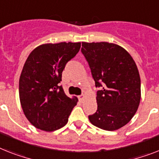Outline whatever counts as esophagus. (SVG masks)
Segmentation results:
<instances>
[{"mask_svg": "<svg viewBox=\"0 0 159 159\" xmlns=\"http://www.w3.org/2000/svg\"><path fill=\"white\" fill-rule=\"evenodd\" d=\"M78 98H79V100L80 101V102H83V101L84 100V94H81V95H80Z\"/></svg>", "mask_w": 159, "mask_h": 159, "instance_id": "esophagus-1", "label": "esophagus"}]
</instances>
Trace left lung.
<instances>
[{
  "label": "left lung",
  "mask_w": 159,
  "mask_h": 159,
  "mask_svg": "<svg viewBox=\"0 0 159 159\" xmlns=\"http://www.w3.org/2000/svg\"><path fill=\"white\" fill-rule=\"evenodd\" d=\"M84 56L95 81L98 110L89 115L92 124L106 131L124 127L141 101V79L132 56L115 44L83 42Z\"/></svg>",
  "instance_id": "1"
}]
</instances>
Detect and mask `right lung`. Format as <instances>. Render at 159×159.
Masks as SVG:
<instances>
[{
	"label": "right lung",
	"instance_id": "obj_1",
	"mask_svg": "<svg viewBox=\"0 0 159 159\" xmlns=\"http://www.w3.org/2000/svg\"><path fill=\"white\" fill-rule=\"evenodd\" d=\"M81 44H42L27 57L19 79V98L25 116L36 128L52 132L67 124L77 98L66 95L61 73Z\"/></svg>",
	"mask_w": 159,
	"mask_h": 159
}]
</instances>
